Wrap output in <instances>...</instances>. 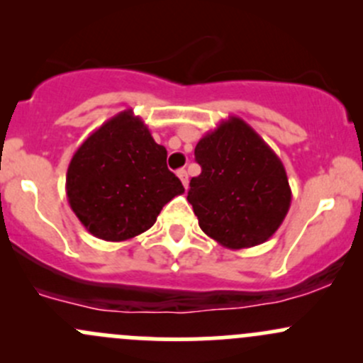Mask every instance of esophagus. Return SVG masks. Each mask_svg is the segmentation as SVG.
Here are the masks:
<instances>
[{"label":"esophagus","instance_id":"obj_1","mask_svg":"<svg viewBox=\"0 0 363 363\" xmlns=\"http://www.w3.org/2000/svg\"><path fill=\"white\" fill-rule=\"evenodd\" d=\"M177 175H179V179H181L182 186H184V188H188V172H186L184 168H182V170L177 172Z\"/></svg>","mask_w":363,"mask_h":363}]
</instances>
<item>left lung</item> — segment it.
Wrapping results in <instances>:
<instances>
[{"label":"left lung","mask_w":363,"mask_h":363,"mask_svg":"<svg viewBox=\"0 0 363 363\" xmlns=\"http://www.w3.org/2000/svg\"><path fill=\"white\" fill-rule=\"evenodd\" d=\"M202 174L188 202L200 228L228 250L269 240L288 214L291 189L279 156L240 117L221 121L195 147Z\"/></svg>","instance_id":"8db88e82"}]
</instances>
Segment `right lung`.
<instances>
[{
	"mask_svg": "<svg viewBox=\"0 0 363 363\" xmlns=\"http://www.w3.org/2000/svg\"><path fill=\"white\" fill-rule=\"evenodd\" d=\"M182 193V182L167 168V149L131 108L94 130L68 164L69 207L87 232L108 242L144 233L163 205Z\"/></svg>",
	"mask_w": 363,
	"mask_h": 363,
	"instance_id": "right-lung-1",
	"label": "right lung"
}]
</instances>
